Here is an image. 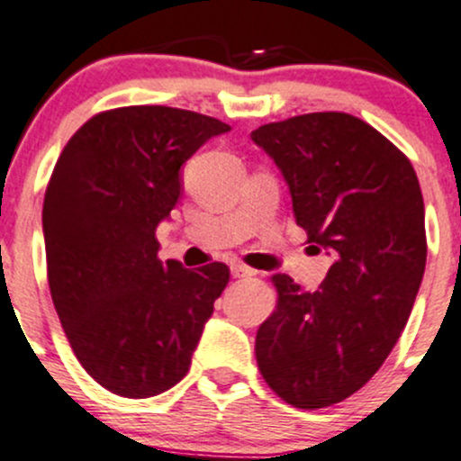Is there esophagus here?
<instances>
[{"instance_id":"1","label":"esophagus","mask_w":461,"mask_h":461,"mask_svg":"<svg viewBox=\"0 0 461 461\" xmlns=\"http://www.w3.org/2000/svg\"><path fill=\"white\" fill-rule=\"evenodd\" d=\"M231 276H234V277H249V276H256V271L249 269L247 265H242V262H234V265H231Z\"/></svg>"}]
</instances>
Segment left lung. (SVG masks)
<instances>
[{"mask_svg": "<svg viewBox=\"0 0 461 461\" xmlns=\"http://www.w3.org/2000/svg\"><path fill=\"white\" fill-rule=\"evenodd\" d=\"M251 140L276 161L308 242L335 262L317 291L271 277L277 311L256 335V361L293 407L346 401L396 346L427 265L416 170L374 126L341 111L262 124Z\"/></svg>", "mask_w": 461, "mask_h": 461, "instance_id": "left-lung-1", "label": "left lung"}]
</instances>
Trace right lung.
Instances as JSON below:
<instances>
[{"label": "right lung", "instance_id": "obj_1", "mask_svg": "<svg viewBox=\"0 0 461 461\" xmlns=\"http://www.w3.org/2000/svg\"><path fill=\"white\" fill-rule=\"evenodd\" d=\"M230 124L138 104L95 113L65 144L43 201L48 285L65 337L95 383L124 398L166 392L190 370L222 262H161L155 230L181 194L179 168Z\"/></svg>", "mask_w": 461, "mask_h": 461}]
</instances>
